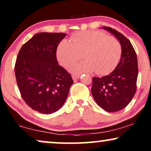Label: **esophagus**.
<instances>
[{"instance_id":"34e87169","label":"esophagus","mask_w":151,"mask_h":151,"mask_svg":"<svg viewBox=\"0 0 151 151\" xmlns=\"http://www.w3.org/2000/svg\"><path fill=\"white\" fill-rule=\"evenodd\" d=\"M80 77V75H79V74H73V75L72 76V78H73V80H77Z\"/></svg>"}]
</instances>
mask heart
Wrapping results in <instances>:
<instances>
[{"label": "heart", "mask_w": 151, "mask_h": 151, "mask_svg": "<svg viewBox=\"0 0 151 151\" xmlns=\"http://www.w3.org/2000/svg\"><path fill=\"white\" fill-rule=\"evenodd\" d=\"M84 60L72 68L75 73L94 72L98 75L110 73L117 67L122 55V46L116 38L100 31H84L64 40L57 47L58 60L69 68L80 59Z\"/></svg>", "instance_id": "heart-1"}]
</instances>
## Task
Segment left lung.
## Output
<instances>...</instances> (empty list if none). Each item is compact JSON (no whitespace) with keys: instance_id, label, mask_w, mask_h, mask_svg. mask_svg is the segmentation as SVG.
<instances>
[{"instance_id":"1","label":"left lung","mask_w":151,"mask_h":151,"mask_svg":"<svg viewBox=\"0 0 151 151\" xmlns=\"http://www.w3.org/2000/svg\"><path fill=\"white\" fill-rule=\"evenodd\" d=\"M102 28L119 41L122 56L112 73L102 78H93L91 93L101 108L108 112H117L129 104L137 90V55L131 42L122 34L108 27Z\"/></svg>"}]
</instances>
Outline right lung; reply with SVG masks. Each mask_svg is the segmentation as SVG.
<instances>
[{
	"mask_svg": "<svg viewBox=\"0 0 151 151\" xmlns=\"http://www.w3.org/2000/svg\"><path fill=\"white\" fill-rule=\"evenodd\" d=\"M65 36L64 33H38L22 45L16 58L14 71L22 100L43 114L63 106L73 82L56 58L57 47Z\"/></svg>",
	"mask_w": 151,
	"mask_h": 151,
	"instance_id": "1",
	"label": "right lung"
}]
</instances>
